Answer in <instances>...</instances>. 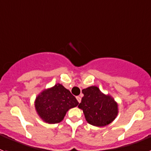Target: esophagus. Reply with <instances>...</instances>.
<instances>
[{"mask_svg":"<svg viewBox=\"0 0 151 151\" xmlns=\"http://www.w3.org/2000/svg\"><path fill=\"white\" fill-rule=\"evenodd\" d=\"M76 98H77V101H78L79 103L81 102V97H80V96H77V97H76Z\"/></svg>","mask_w":151,"mask_h":151,"instance_id":"1","label":"esophagus"}]
</instances>
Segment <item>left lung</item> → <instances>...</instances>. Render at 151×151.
Returning <instances> with one entry per match:
<instances>
[{
    "instance_id": "8db88e82",
    "label": "left lung",
    "mask_w": 151,
    "mask_h": 151,
    "mask_svg": "<svg viewBox=\"0 0 151 151\" xmlns=\"http://www.w3.org/2000/svg\"><path fill=\"white\" fill-rule=\"evenodd\" d=\"M84 96L78 107L83 109L87 122L95 126H105L116 118L118 104L111 96L105 95L96 86L83 90Z\"/></svg>"
}]
</instances>
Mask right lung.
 I'll list each match as a JSON object with an SVG mask.
<instances>
[{
	"mask_svg": "<svg viewBox=\"0 0 151 151\" xmlns=\"http://www.w3.org/2000/svg\"><path fill=\"white\" fill-rule=\"evenodd\" d=\"M78 104L71 92L59 83L44 90L35 100V108L39 116L50 124L63 121L67 111Z\"/></svg>",
	"mask_w": 151,
	"mask_h": 151,
	"instance_id": "right-lung-1",
	"label": "right lung"
}]
</instances>
